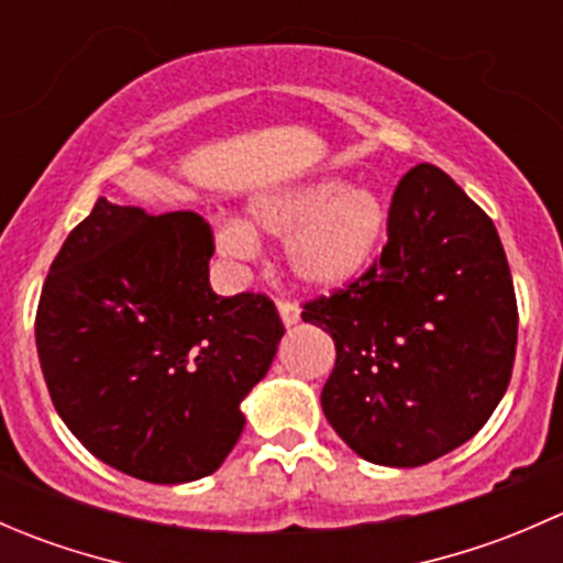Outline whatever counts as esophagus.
Returning a JSON list of instances; mask_svg holds the SVG:
<instances>
[{
  "mask_svg": "<svg viewBox=\"0 0 563 563\" xmlns=\"http://www.w3.org/2000/svg\"><path fill=\"white\" fill-rule=\"evenodd\" d=\"M277 313H280L283 327H297L299 323V308L294 302H288V299L277 302Z\"/></svg>",
  "mask_w": 563,
  "mask_h": 563,
  "instance_id": "obj_1",
  "label": "esophagus"
}]
</instances>
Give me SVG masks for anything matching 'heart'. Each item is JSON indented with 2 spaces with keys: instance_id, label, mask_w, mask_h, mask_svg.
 Instances as JSON below:
<instances>
[{
  "instance_id": "b5f03b06",
  "label": "heart",
  "mask_w": 563,
  "mask_h": 563,
  "mask_svg": "<svg viewBox=\"0 0 563 563\" xmlns=\"http://www.w3.org/2000/svg\"><path fill=\"white\" fill-rule=\"evenodd\" d=\"M389 212L373 187L343 176H313L250 198L247 223L223 220L214 245L225 258L255 253V231L283 240V264L310 291H338L376 258L387 236Z\"/></svg>"
}]
</instances>
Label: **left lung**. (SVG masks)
<instances>
[{
	"label": "left lung",
	"instance_id": "obj_1",
	"mask_svg": "<svg viewBox=\"0 0 563 563\" xmlns=\"http://www.w3.org/2000/svg\"><path fill=\"white\" fill-rule=\"evenodd\" d=\"M332 334L323 417L360 457L417 468L474 439L509 387L512 275L493 220L441 168L400 179L382 258L305 305Z\"/></svg>",
	"mask_w": 563,
	"mask_h": 563
}]
</instances>
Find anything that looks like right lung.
<instances>
[{
  "instance_id": "add662e5",
  "label": "right lung",
  "mask_w": 563,
  "mask_h": 563,
  "mask_svg": "<svg viewBox=\"0 0 563 563\" xmlns=\"http://www.w3.org/2000/svg\"><path fill=\"white\" fill-rule=\"evenodd\" d=\"M212 253L196 212L98 198L45 277L35 340L56 413L135 479L181 485L218 471L286 332L261 294L212 291Z\"/></svg>"
}]
</instances>
